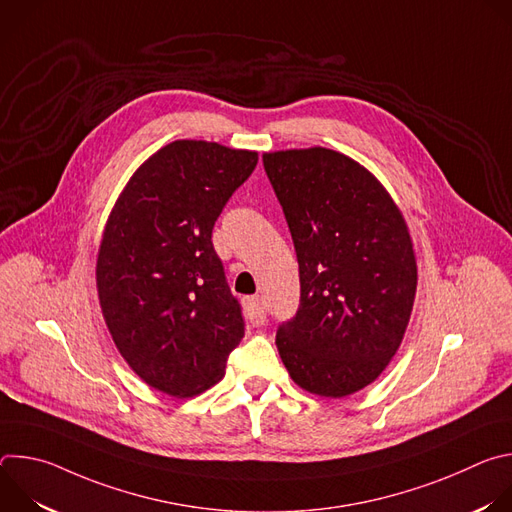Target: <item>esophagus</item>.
<instances>
[{"mask_svg":"<svg viewBox=\"0 0 512 512\" xmlns=\"http://www.w3.org/2000/svg\"><path fill=\"white\" fill-rule=\"evenodd\" d=\"M245 312H247L253 326H261L267 320V306H265L263 298H257V296L247 298L245 300Z\"/></svg>","mask_w":512,"mask_h":512,"instance_id":"esophagus-1","label":"esophagus"}]
</instances>
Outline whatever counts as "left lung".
<instances>
[{
  "mask_svg": "<svg viewBox=\"0 0 512 512\" xmlns=\"http://www.w3.org/2000/svg\"><path fill=\"white\" fill-rule=\"evenodd\" d=\"M300 265V306L275 344L302 389L346 397L397 352L413 310L417 265L399 208L344 154L310 148L263 156Z\"/></svg>",
  "mask_w": 512,
  "mask_h": 512,
  "instance_id": "left-lung-1",
  "label": "left lung"
}]
</instances>
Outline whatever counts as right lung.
Returning a JSON list of instances; mask_svg holds the SVG:
<instances>
[{
    "mask_svg": "<svg viewBox=\"0 0 512 512\" xmlns=\"http://www.w3.org/2000/svg\"><path fill=\"white\" fill-rule=\"evenodd\" d=\"M257 152L172 141L145 162L107 221L97 289L107 328L150 387L192 397L223 377L245 336L212 229Z\"/></svg>",
    "mask_w": 512,
    "mask_h": 512,
    "instance_id": "obj_1",
    "label": "right lung"
}]
</instances>
